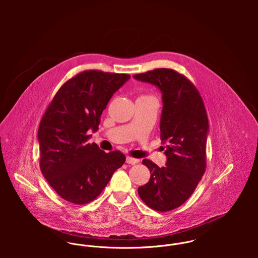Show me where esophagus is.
Here are the masks:
<instances>
[{"label":"esophagus","mask_w":258,"mask_h":258,"mask_svg":"<svg viewBox=\"0 0 258 258\" xmlns=\"http://www.w3.org/2000/svg\"><path fill=\"white\" fill-rule=\"evenodd\" d=\"M126 163L129 164V165H136L137 163H139V160L131 158V157H127L126 158Z\"/></svg>","instance_id":"obj_1"}]
</instances>
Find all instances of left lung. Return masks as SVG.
Segmentation results:
<instances>
[{"label": "left lung", "instance_id": "obj_1", "mask_svg": "<svg viewBox=\"0 0 258 258\" xmlns=\"http://www.w3.org/2000/svg\"><path fill=\"white\" fill-rule=\"evenodd\" d=\"M133 77L155 85L162 93L160 131L167 157L162 168L143 160L151 177L147 184L138 187V194L151 209L172 211L190 197L206 170L209 135L206 108L191 82L173 70L157 69Z\"/></svg>", "mask_w": 258, "mask_h": 258}]
</instances>
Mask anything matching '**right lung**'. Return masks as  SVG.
<instances>
[{"label": "right lung", "mask_w": 258, "mask_h": 258, "mask_svg": "<svg viewBox=\"0 0 258 258\" xmlns=\"http://www.w3.org/2000/svg\"><path fill=\"white\" fill-rule=\"evenodd\" d=\"M128 74L87 71L66 82L39 123V166L50 186L66 201L83 205L100 195L125 162L119 151L105 153L88 140L100 116Z\"/></svg>", "instance_id": "1"}]
</instances>
